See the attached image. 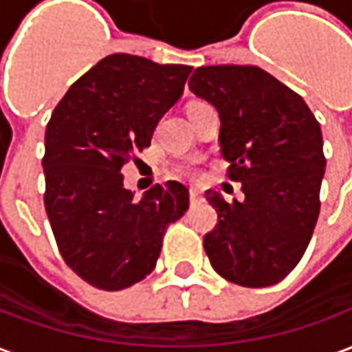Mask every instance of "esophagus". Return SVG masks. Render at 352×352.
I'll return each instance as SVG.
<instances>
[{
    "mask_svg": "<svg viewBox=\"0 0 352 352\" xmlns=\"http://www.w3.org/2000/svg\"><path fill=\"white\" fill-rule=\"evenodd\" d=\"M190 201L192 204H198V201H201V194H199L196 188H192L190 190Z\"/></svg>",
    "mask_w": 352,
    "mask_h": 352,
    "instance_id": "34e87169",
    "label": "esophagus"
}]
</instances>
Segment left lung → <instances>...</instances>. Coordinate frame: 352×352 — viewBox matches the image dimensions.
<instances>
[{"mask_svg": "<svg viewBox=\"0 0 352 352\" xmlns=\"http://www.w3.org/2000/svg\"><path fill=\"white\" fill-rule=\"evenodd\" d=\"M188 88L221 118V154L245 198L207 190L219 222L204 237L219 275L241 287L279 283L302 260L320 211V124L302 96L254 65L198 67Z\"/></svg>", "mask_w": 352, "mask_h": 352, "instance_id": "obj_1", "label": "left lung"}]
</instances>
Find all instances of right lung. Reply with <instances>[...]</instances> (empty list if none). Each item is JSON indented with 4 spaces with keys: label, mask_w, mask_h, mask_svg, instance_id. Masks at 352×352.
Listing matches in <instances>:
<instances>
[{
    "label": "right lung",
    "mask_w": 352,
    "mask_h": 352,
    "mask_svg": "<svg viewBox=\"0 0 352 352\" xmlns=\"http://www.w3.org/2000/svg\"><path fill=\"white\" fill-rule=\"evenodd\" d=\"M190 65L111 54L65 92L45 131V209L62 258L101 290L145 279L171 222L190 204L177 181L133 198L122 168L151 145L156 124L183 96Z\"/></svg>",
    "instance_id": "add662e5"
}]
</instances>
